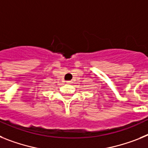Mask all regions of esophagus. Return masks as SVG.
I'll list each match as a JSON object with an SVG mask.
<instances>
[{
	"label": "esophagus",
	"mask_w": 148,
	"mask_h": 148,
	"mask_svg": "<svg viewBox=\"0 0 148 148\" xmlns=\"http://www.w3.org/2000/svg\"><path fill=\"white\" fill-rule=\"evenodd\" d=\"M66 83H71V80H69V81H66Z\"/></svg>",
	"instance_id": "obj_1"
}]
</instances>
